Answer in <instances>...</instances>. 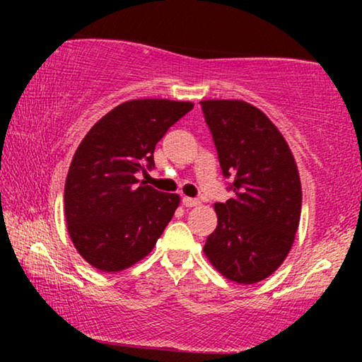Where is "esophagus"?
<instances>
[{"mask_svg": "<svg viewBox=\"0 0 362 362\" xmlns=\"http://www.w3.org/2000/svg\"><path fill=\"white\" fill-rule=\"evenodd\" d=\"M181 202H182V206H185V207H194V206L199 204V201H197L196 197H187V196L182 197Z\"/></svg>", "mask_w": 362, "mask_h": 362, "instance_id": "34e87169", "label": "esophagus"}]
</instances>
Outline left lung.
I'll return each instance as SVG.
<instances>
[{
	"instance_id": "obj_1",
	"label": "left lung",
	"mask_w": 362,
	"mask_h": 362,
	"mask_svg": "<svg viewBox=\"0 0 362 362\" xmlns=\"http://www.w3.org/2000/svg\"><path fill=\"white\" fill-rule=\"evenodd\" d=\"M234 197L214 206L217 227L204 254L226 279H267L288 255L298 229L301 185L295 158L269 117L244 100H202Z\"/></svg>"
}]
</instances>
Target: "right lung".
Here are the masks:
<instances>
[{"mask_svg":"<svg viewBox=\"0 0 362 362\" xmlns=\"http://www.w3.org/2000/svg\"><path fill=\"white\" fill-rule=\"evenodd\" d=\"M194 103L130 100L90 128L72 158L64 189L69 235L78 254L102 272H120L155 247L180 196L138 180L155 168L156 143Z\"/></svg>","mask_w":362,"mask_h":362,"instance_id":"1","label":"right lung"}]
</instances>
